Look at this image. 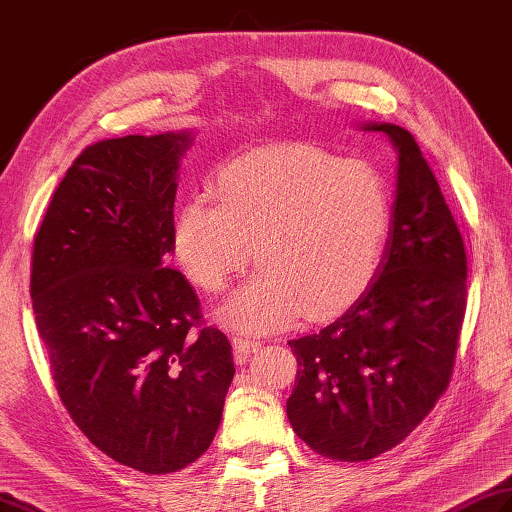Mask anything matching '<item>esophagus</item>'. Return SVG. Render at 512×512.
<instances>
[{
	"label": "esophagus",
	"instance_id": "1",
	"mask_svg": "<svg viewBox=\"0 0 512 512\" xmlns=\"http://www.w3.org/2000/svg\"><path fill=\"white\" fill-rule=\"evenodd\" d=\"M259 350H262V342H257V339L242 337V335L233 337V353L239 364L246 362V359L253 357L255 353H259Z\"/></svg>",
	"mask_w": 512,
	"mask_h": 512
}]
</instances>
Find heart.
I'll return each instance as SVG.
<instances>
[{"instance_id":"1","label":"heart","mask_w":512,"mask_h":512,"mask_svg":"<svg viewBox=\"0 0 512 512\" xmlns=\"http://www.w3.org/2000/svg\"><path fill=\"white\" fill-rule=\"evenodd\" d=\"M215 202L190 197L175 219V253L210 293L253 257L259 264L217 317L244 330L282 328L346 306L375 277L390 230L379 170L310 144L266 146L219 170Z\"/></svg>"}]
</instances>
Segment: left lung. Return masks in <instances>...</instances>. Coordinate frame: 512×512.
<instances>
[{
    "mask_svg": "<svg viewBox=\"0 0 512 512\" xmlns=\"http://www.w3.org/2000/svg\"><path fill=\"white\" fill-rule=\"evenodd\" d=\"M359 126L397 150L384 257L342 315L288 342L299 364L290 426L337 462H368L413 433L453 375L466 313L464 239L415 137L386 122Z\"/></svg>",
    "mask_w": 512,
    "mask_h": 512,
    "instance_id": "obj_1",
    "label": "left lung"
}]
</instances>
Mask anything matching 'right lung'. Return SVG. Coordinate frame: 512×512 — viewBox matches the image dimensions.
<instances>
[{
    "label": "right lung",
    "instance_id": "add662e5",
    "mask_svg": "<svg viewBox=\"0 0 512 512\" xmlns=\"http://www.w3.org/2000/svg\"><path fill=\"white\" fill-rule=\"evenodd\" d=\"M193 130L88 146L33 246L30 297L66 410L110 459L146 475L206 453L235 364L175 253L177 170Z\"/></svg>",
    "mask_w": 512,
    "mask_h": 512
}]
</instances>
